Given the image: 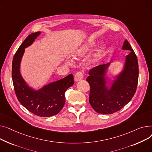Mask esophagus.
I'll use <instances>...</instances> for the list:
<instances>
[{
  "mask_svg": "<svg viewBox=\"0 0 152 152\" xmlns=\"http://www.w3.org/2000/svg\"><path fill=\"white\" fill-rule=\"evenodd\" d=\"M83 73L81 72V71L77 72L74 75V79L76 82L81 80L83 78Z\"/></svg>",
  "mask_w": 152,
  "mask_h": 152,
  "instance_id": "34e87169",
  "label": "esophagus"
}]
</instances>
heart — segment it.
Listing matches in <instances>:
<instances>
[{
  "label": "heart",
  "mask_w": 152,
  "mask_h": 152,
  "mask_svg": "<svg viewBox=\"0 0 152 152\" xmlns=\"http://www.w3.org/2000/svg\"><path fill=\"white\" fill-rule=\"evenodd\" d=\"M96 42L94 40H90L87 42H85L81 46L78 47L73 52V56L76 57H82L85 55L86 53L90 51ZM102 49L97 50L96 53H94L91 58L89 60V64H94L99 61L102 55Z\"/></svg>",
  "instance_id": "heart-1"
}]
</instances>
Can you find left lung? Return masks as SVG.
I'll use <instances>...</instances> for the list:
<instances>
[{
	"instance_id": "obj_1",
	"label": "left lung",
	"mask_w": 152,
	"mask_h": 152,
	"mask_svg": "<svg viewBox=\"0 0 152 152\" xmlns=\"http://www.w3.org/2000/svg\"><path fill=\"white\" fill-rule=\"evenodd\" d=\"M123 50H129L126 56L123 70L115 78L111 87L106 86V72L110 63L97 66L91 69L86 81L90 86L89 96L93 109L97 113L112 114L126 105L134 95L139 77L137 56L130 44L125 40Z\"/></svg>"
}]
</instances>
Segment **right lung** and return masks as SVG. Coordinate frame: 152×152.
<instances>
[{"instance_id":"1","label":"right lung","mask_w":152,"mask_h":152,"mask_svg":"<svg viewBox=\"0 0 152 152\" xmlns=\"http://www.w3.org/2000/svg\"><path fill=\"white\" fill-rule=\"evenodd\" d=\"M40 32L28 35L18 49L12 62V80L16 96L23 106L33 114L41 117L57 115L65 104V93L74 83V77L70 74L64 78L45 85L35 90L26 84L20 74V63L24 48L30 46Z\"/></svg>"}]
</instances>
